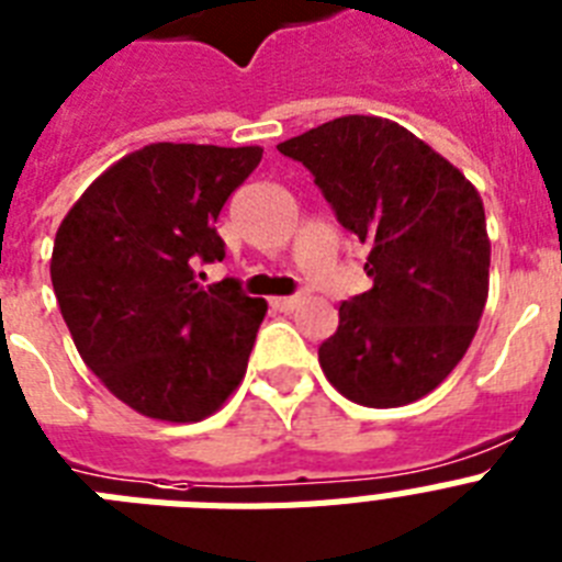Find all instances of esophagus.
<instances>
[{
  "label": "esophagus",
  "mask_w": 562,
  "mask_h": 562,
  "mask_svg": "<svg viewBox=\"0 0 562 562\" xmlns=\"http://www.w3.org/2000/svg\"><path fill=\"white\" fill-rule=\"evenodd\" d=\"M296 305H300V296H273V300H271V308L282 311V314L294 311Z\"/></svg>",
  "instance_id": "obj_1"
}]
</instances>
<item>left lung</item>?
<instances>
[{"label": "left lung", "instance_id": "8db88e82", "mask_svg": "<svg viewBox=\"0 0 562 562\" xmlns=\"http://www.w3.org/2000/svg\"><path fill=\"white\" fill-rule=\"evenodd\" d=\"M277 150L314 173L339 225L371 248L374 285L339 305L319 346L328 383L369 408L426 397L469 351L488 296L477 188L383 116H339Z\"/></svg>", "mask_w": 562, "mask_h": 562}]
</instances>
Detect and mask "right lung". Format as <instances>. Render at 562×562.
<instances>
[{
	"label": "right lung",
	"mask_w": 562,
	"mask_h": 562,
	"mask_svg": "<svg viewBox=\"0 0 562 562\" xmlns=\"http://www.w3.org/2000/svg\"><path fill=\"white\" fill-rule=\"evenodd\" d=\"M259 159V145H145L56 231L50 282L77 351L145 417L196 423L243 383L268 303L237 280L202 289L193 268L223 262L216 216Z\"/></svg>",
	"instance_id": "right-lung-1"
}]
</instances>
